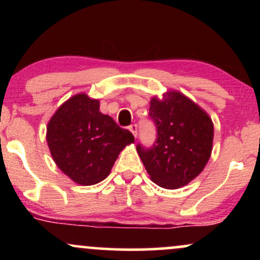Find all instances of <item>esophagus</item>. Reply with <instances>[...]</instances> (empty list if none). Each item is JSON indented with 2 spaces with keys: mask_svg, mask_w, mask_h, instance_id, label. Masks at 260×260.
Returning <instances> with one entry per match:
<instances>
[{
  "mask_svg": "<svg viewBox=\"0 0 260 260\" xmlns=\"http://www.w3.org/2000/svg\"><path fill=\"white\" fill-rule=\"evenodd\" d=\"M129 131L132 132L133 136L137 138V134H138V126H137V124H132V126H129Z\"/></svg>",
  "mask_w": 260,
  "mask_h": 260,
  "instance_id": "1",
  "label": "esophagus"
}]
</instances>
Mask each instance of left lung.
<instances>
[{
	"mask_svg": "<svg viewBox=\"0 0 260 260\" xmlns=\"http://www.w3.org/2000/svg\"><path fill=\"white\" fill-rule=\"evenodd\" d=\"M149 117L156 126L151 148L137 145L151 181L166 189L186 186L203 171L213 149L214 124L202 107L181 92L150 100Z\"/></svg>",
	"mask_w": 260,
	"mask_h": 260,
	"instance_id": "1",
	"label": "left lung"
}]
</instances>
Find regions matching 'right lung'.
<instances>
[{"instance_id": "1", "label": "right lung", "mask_w": 260, "mask_h": 260, "mask_svg": "<svg viewBox=\"0 0 260 260\" xmlns=\"http://www.w3.org/2000/svg\"><path fill=\"white\" fill-rule=\"evenodd\" d=\"M99 107V100L77 94L58 107L47 124L46 140L53 161L82 186L105 180L118 154L134 143L133 134Z\"/></svg>"}]
</instances>
